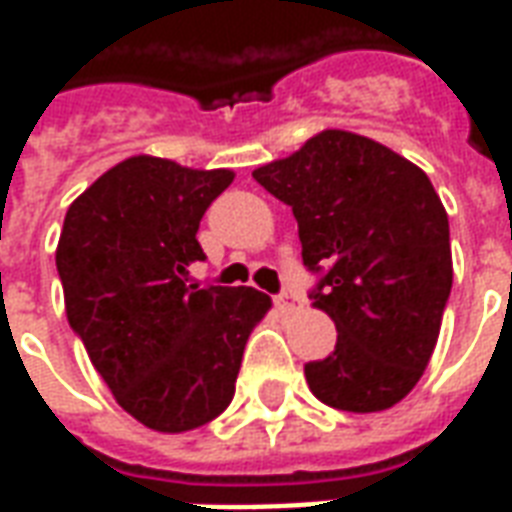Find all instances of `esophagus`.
Listing matches in <instances>:
<instances>
[{
  "label": "esophagus",
  "mask_w": 512,
  "mask_h": 512,
  "mask_svg": "<svg viewBox=\"0 0 512 512\" xmlns=\"http://www.w3.org/2000/svg\"><path fill=\"white\" fill-rule=\"evenodd\" d=\"M277 307L282 312H293L299 307V293L296 290H282L277 296Z\"/></svg>",
  "instance_id": "esophagus-1"
}]
</instances>
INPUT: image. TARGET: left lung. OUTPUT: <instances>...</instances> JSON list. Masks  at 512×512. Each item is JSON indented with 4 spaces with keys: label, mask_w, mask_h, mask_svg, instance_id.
<instances>
[{
    "label": "left lung",
    "mask_w": 512,
    "mask_h": 512,
    "mask_svg": "<svg viewBox=\"0 0 512 512\" xmlns=\"http://www.w3.org/2000/svg\"><path fill=\"white\" fill-rule=\"evenodd\" d=\"M299 222L312 307L337 345L304 365L312 395L354 414L400 403L425 373L452 288L450 222L430 178L362 134L326 128L252 172Z\"/></svg>",
    "instance_id": "left-lung-1"
}]
</instances>
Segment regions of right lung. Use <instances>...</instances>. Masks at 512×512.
<instances>
[{"label": "right lung", "instance_id": "add662e5", "mask_svg": "<svg viewBox=\"0 0 512 512\" xmlns=\"http://www.w3.org/2000/svg\"><path fill=\"white\" fill-rule=\"evenodd\" d=\"M233 178L131 156L65 213L68 323L120 408L158 433L200 428L230 406L246 340L271 310L255 288L189 285V266L205 260L202 213Z\"/></svg>", "mask_w": 512, "mask_h": 512}]
</instances>
